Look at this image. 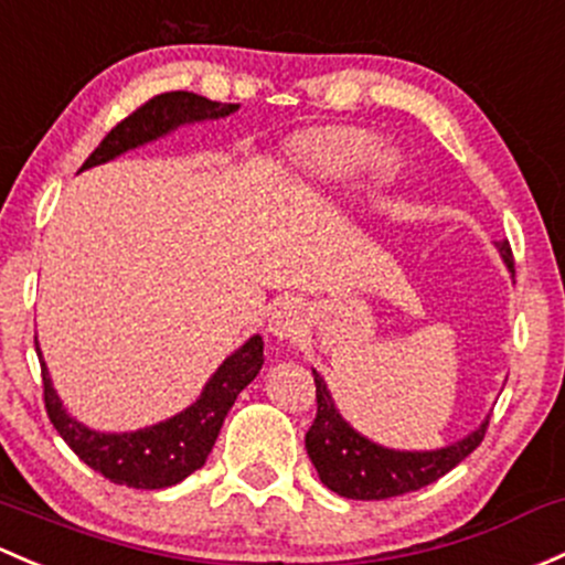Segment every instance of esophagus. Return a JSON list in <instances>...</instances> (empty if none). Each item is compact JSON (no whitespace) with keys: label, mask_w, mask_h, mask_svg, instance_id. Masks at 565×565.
<instances>
[{"label":"esophagus","mask_w":565,"mask_h":565,"mask_svg":"<svg viewBox=\"0 0 565 565\" xmlns=\"http://www.w3.org/2000/svg\"><path fill=\"white\" fill-rule=\"evenodd\" d=\"M302 328H306V308H302L300 300L287 298L273 308L270 322H267V330H270L273 335L295 338Z\"/></svg>","instance_id":"1"}]
</instances>
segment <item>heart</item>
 Returning a JSON list of instances; mask_svg holds the SVG:
<instances>
[{
	"label": "heart",
	"mask_w": 565,
	"mask_h": 565,
	"mask_svg": "<svg viewBox=\"0 0 565 565\" xmlns=\"http://www.w3.org/2000/svg\"><path fill=\"white\" fill-rule=\"evenodd\" d=\"M379 153V140L360 129H330L306 148V168L322 178H349Z\"/></svg>",
	"instance_id": "b5f03b06"
}]
</instances>
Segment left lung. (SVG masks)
I'll list each match as a JSON object with an SVG mask.
<instances>
[{
	"instance_id": "8db88e82",
	"label": "left lung",
	"mask_w": 565,
	"mask_h": 565,
	"mask_svg": "<svg viewBox=\"0 0 565 565\" xmlns=\"http://www.w3.org/2000/svg\"><path fill=\"white\" fill-rule=\"evenodd\" d=\"M498 252L514 273L512 246L498 243ZM313 384H317V419L306 433L308 457L319 479L332 492L354 498V501H384V498L406 495V492L433 484L482 444L487 425H490V419H484L471 436L436 452H395V449L367 441L343 423L317 371H313Z\"/></svg>"
}]
</instances>
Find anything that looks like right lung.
I'll return each mask as SVG.
<instances>
[{
  "instance_id": "1",
  "label": "right lung",
  "mask_w": 565,
  "mask_h": 565,
  "mask_svg": "<svg viewBox=\"0 0 565 565\" xmlns=\"http://www.w3.org/2000/svg\"><path fill=\"white\" fill-rule=\"evenodd\" d=\"M237 105L213 103L192 92H168L157 94L138 110L129 113L124 121L105 135V140L94 148L92 157L83 162L81 170L103 164L118 153L138 148L142 142L157 140L181 124L205 121V118H222L235 113ZM40 354V352H38ZM43 365V401L47 419L56 427L58 436L70 444L75 455L110 479L113 484H127L135 490H162L178 484L205 466L224 417L233 408L235 397L263 367V338L254 335L241 349L222 362L211 382L205 384L203 395L186 412L175 414L168 423L146 427L138 433H97L88 430L78 419L70 417L62 408V401L51 387L45 362Z\"/></svg>"
}]
</instances>
